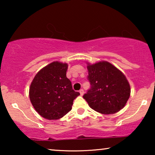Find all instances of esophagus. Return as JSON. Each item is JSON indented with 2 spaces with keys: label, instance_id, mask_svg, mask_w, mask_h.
<instances>
[{
  "label": "esophagus",
  "instance_id": "esophagus-1",
  "mask_svg": "<svg viewBox=\"0 0 155 155\" xmlns=\"http://www.w3.org/2000/svg\"><path fill=\"white\" fill-rule=\"evenodd\" d=\"M80 95H81V96H82V95L84 94V90H82V89H81V90H80Z\"/></svg>",
  "mask_w": 155,
  "mask_h": 155
}]
</instances>
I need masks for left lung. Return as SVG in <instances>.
<instances>
[{
  "instance_id": "obj_1",
  "label": "left lung",
  "mask_w": 155,
  "mask_h": 155,
  "mask_svg": "<svg viewBox=\"0 0 155 155\" xmlns=\"http://www.w3.org/2000/svg\"><path fill=\"white\" fill-rule=\"evenodd\" d=\"M90 89L83 98L99 113L112 114L125 107L130 95V87L126 76L111 63L100 61L87 63Z\"/></svg>"
}]
</instances>
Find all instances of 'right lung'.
<instances>
[{
  "instance_id": "right-lung-1",
  "label": "right lung",
  "mask_w": 155,
  "mask_h": 155,
  "mask_svg": "<svg viewBox=\"0 0 155 155\" xmlns=\"http://www.w3.org/2000/svg\"><path fill=\"white\" fill-rule=\"evenodd\" d=\"M67 63L54 61L37 73L29 88V99L36 111L48 120L62 118L72 109L75 92L66 77Z\"/></svg>"
}]
</instances>
